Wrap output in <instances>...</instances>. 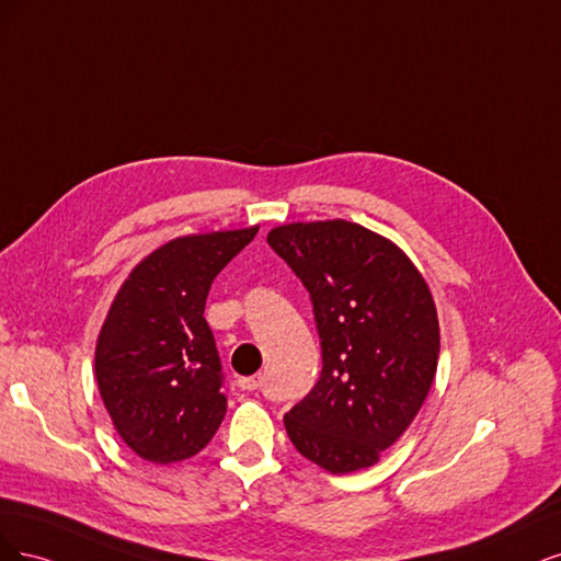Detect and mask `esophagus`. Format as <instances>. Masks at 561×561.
<instances>
[{
  "instance_id": "esophagus-1",
  "label": "esophagus",
  "mask_w": 561,
  "mask_h": 561,
  "mask_svg": "<svg viewBox=\"0 0 561 561\" xmlns=\"http://www.w3.org/2000/svg\"><path fill=\"white\" fill-rule=\"evenodd\" d=\"M261 385H263V375H261V373L238 379V387H242L244 391H254V389H259Z\"/></svg>"
}]
</instances>
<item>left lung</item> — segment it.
Wrapping results in <instances>:
<instances>
[{
    "mask_svg": "<svg viewBox=\"0 0 561 561\" xmlns=\"http://www.w3.org/2000/svg\"><path fill=\"white\" fill-rule=\"evenodd\" d=\"M267 244L312 300L321 375L284 414L302 457L331 473L368 468L403 436L438 366V314L403 251L350 221L291 224Z\"/></svg>",
    "mask_w": 561,
    "mask_h": 561,
    "instance_id": "1",
    "label": "left lung"
}]
</instances>
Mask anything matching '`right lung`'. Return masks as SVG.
Here are the masks:
<instances>
[{
	"instance_id": "1",
	"label": "right lung",
	"mask_w": 561,
	"mask_h": 561,
	"mask_svg": "<svg viewBox=\"0 0 561 561\" xmlns=\"http://www.w3.org/2000/svg\"><path fill=\"white\" fill-rule=\"evenodd\" d=\"M259 228L193 234L160 247L125 279L104 319L95 375L106 412L135 455H197L226 417L224 366L205 321L216 275Z\"/></svg>"
}]
</instances>
